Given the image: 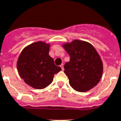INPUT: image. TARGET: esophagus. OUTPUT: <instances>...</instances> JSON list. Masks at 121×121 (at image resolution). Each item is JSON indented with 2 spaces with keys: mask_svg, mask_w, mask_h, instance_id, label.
<instances>
[{
  "mask_svg": "<svg viewBox=\"0 0 121 121\" xmlns=\"http://www.w3.org/2000/svg\"><path fill=\"white\" fill-rule=\"evenodd\" d=\"M60 67H61V70H64V68H63V64L61 65Z\"/></svg>",
  "mask_w": 121,
  "mask_h": 121,
  "instance_id": "1",
  "label": "esophagus"
}]
</instances>
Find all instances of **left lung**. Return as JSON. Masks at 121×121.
Here are the masks:
<instances>
[{
  "mask_svg": "<svg viewBox=\"0 0 121 121\" xmlns=\"http://www.w3.org/2000/svg\"><path fill=\"white\" fill-rule=\"evenodd\" d=\"M62 46L70 57L65 64L64 72L71 87L79 92H86L97 85L103 73V63L93 46L76 39Z\"/></svg>",
  "mask_w": 121,
  "mask_h": 121,
  "instance_id": "1",
  "label": "left lung"
}]
</instances>
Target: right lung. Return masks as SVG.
Masks as SVG:
<instances>
[{"label": "right lung", "instance_id": "1", "mask_svg": "<svg viewBox=\"0 0 121 121\" xmlns=\"http://www.w3.org/2000/svg\"><path fill=\"white\" fill-rule=\"evenodd\" d=\"M50 44L34 42L23 49L17 61L19 75L24 82L35 89H42L53 81L55 73L61 70L49 55Z\"/></svg>", "mask_w": 121, "mask_h": 121}]
</instances>
